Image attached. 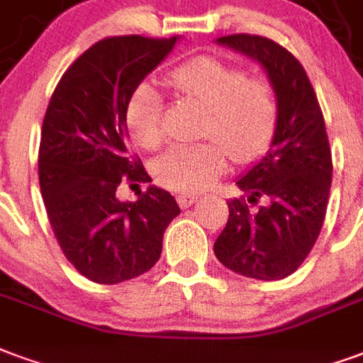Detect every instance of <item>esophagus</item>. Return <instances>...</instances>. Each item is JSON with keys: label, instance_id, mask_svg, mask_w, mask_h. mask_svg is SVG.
Returning a JSON list of instances; mask_svg holds the SVG:
<instances>
[{"label": "esophagus", "instance_id": "1", "mask_svg": "<svg viewBox=\"0 0 363 363\" xmlns=\"http://www.w3.org/2000/svg\"><path fill=\"white\" fill-rule=\"evenodd\" d=\"M176 199H178L179 207L187 208V207H191L193 203L199 199V195H195V193H179Z\"/></svg>", "mask_w": 363, "mask_h": 363}]
</instances>
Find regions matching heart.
<instances>
[{
	"label": "heart",
	"instance_id": "b5f03b06",
	"mask_svg": "<svg viewBox=\"0 0 363 363\" xmlns=\"http://www.w3.org/2000/svg\"><path fill=\"white\" fill-rule=\"evenodd\" d=\"M168 84L207 110L201 135L213 141L166 150L155 162V176L162 185L199 191L226 170V155L247 164L269 149L279 121V98L267 77L245 75L238 65L201 55L172 71ZM125 123L141 149L152 150L162 143V96L155 86L141 84L133 92Z\"/></svg>",
	"mask_w": 363,
	"mask_h": 363
}]
</instances>
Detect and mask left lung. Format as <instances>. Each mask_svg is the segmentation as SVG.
Listing matches in <instances>:
<instances>
[{"label": "left lung", "mask_w": 363, "mask_h": 363, "mask_svg": "<svg viewBox=\"0 0 363 363\" xmlns=\"http://www.w3.org/2000/svg\"><path fill=\"white\" fill-rule=\"evenodd\" d=\"M216 44L265 69L279 98V121L267 155L236 179L247 201L228 203L214 255L247 279H286L308 257L327 213L333 162L321 108L306 69L286 48L251 34L222 36ZM259 199L264 205L250 209L247 203Z\"/></svg>", "instance_id": "obj_1"}]
</instances>
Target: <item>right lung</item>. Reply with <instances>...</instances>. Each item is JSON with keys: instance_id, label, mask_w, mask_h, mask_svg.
<instances>
[{"instance_id": "1", "label": "right lung", "mask_w": 363, "mask_h": 363, "mask_svg": "<svg viewBox=\"0 0 363 363\" xmlns=\"http://www.w3.org/2000/svg\"><path fill=\"white\" fill-rule=\"evenodd\" d=\"M179 36H113L96 42L63 73L42 123L38 176L48 218L71 265L98 284H118L155 267L162 236L179 214L166 189L137 201L118 185L152 182L127 150V104Z\"/></svg>"}]
</instances>
